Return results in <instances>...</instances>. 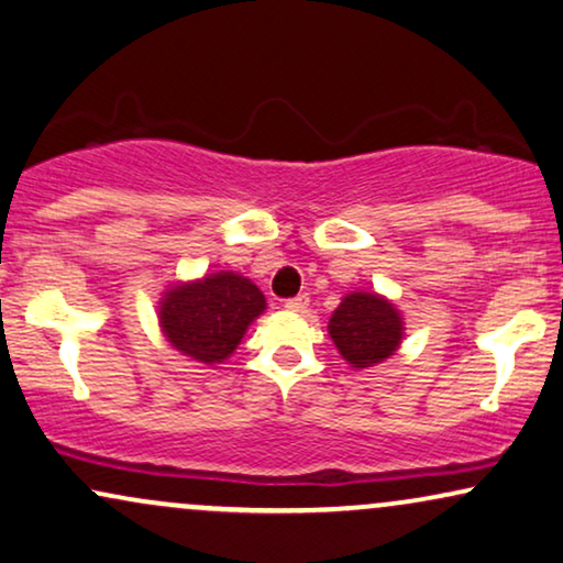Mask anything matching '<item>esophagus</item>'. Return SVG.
<instances>
[{
	"mask_svg": "<svg viewBox=\"0 0 563 563\" xmlns=\"http://www.w3.org/2000/svg\"><path fill=\"white\" fill-rule=\"evenodd\" d=\"M308 305H310L308 295H297V297L287 299V302H284V308H287L289 312H305L308 310Z\"/></svg>",
	"mask_w": 563,
	"mask_h": 563,
	"instance_id": "esophagus-1",
	"label": "esophagus"
}]
</instances>
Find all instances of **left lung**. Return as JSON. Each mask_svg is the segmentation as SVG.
<instances>
[{"instance_id": "8db88e82", "label": "left lung", "mask_w": 563, "mask_h": 563, "mask_svg": "<svg viewBox=\"0 0 563 563\" xmlns=\"http://www.w3.org/2000/svg\"><path fill=\"white\" fill-rule=\"evenodd\" d=\"M335 349L356 369L375 367L398 352L404 318L390 299L372 291H352L328 320Z\"/></svg>"}]
</instances>
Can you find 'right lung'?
<instances>
[{
	"label": "right lung",
	"mask_w": 563,
	"mask_h": 563,
	"mask_svg": "<svg viewBox=\"0 0 563 563\" xmlns=\"http://www.w3.org/2000/svg\"><path fill=\"white\" fill-rule=\"evenodd\" d=\"M264 291L232 272L175 284L159 302V328L173 349L201 364H219L235 352L261 312Z\"/></svg>",
	"instance_id": "add662e5"
}]
</instances>
